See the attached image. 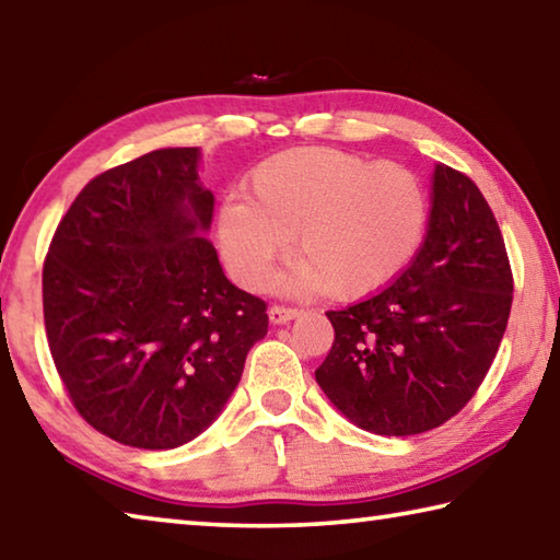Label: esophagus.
<instances>
[{
  "instance_id": "1",
  "label": "esophagus",
  "mask_w": 560,
  "mask_h": 560,
  "mask_svg": "<svg viewBox=\"0 0 560 560\" xmlns=\"http://www.w3.org/2000/svg\"><path fill=\"white\" fill-rule=\"evenodd\" d=\"M268 315H270L272 325H285V322L300 317L302 310H298V307H285V305H272Z\"/></svg>"
}]
</instances>
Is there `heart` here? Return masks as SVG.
<instances>
[{"label":"heart","mask_w":560,"mask_h":560,"mask_svg":"<svg viewBox=\"0 0 560 560\" xmlns=\"http://www.w3.org/2000/svg\"><path fill=\"white\" fill-rule=\"evenodd\" d=\"M430 201L420 176L331 147L272 154L250 172L248 199L219 211L221 250L243 285L262 288L295 233L300 288L366 298L390 285L425 238Z\"/></svg>","instance_id":"1"}]
</instances>
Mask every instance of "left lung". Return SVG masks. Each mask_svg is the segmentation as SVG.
<instances>
[{
	"label": "left lung",
	"mask_w": 560,
	"mask_h": 560,
	"mask_svg": "<svg viewBox=\"0 0 560 560\" xmlns=\"http://www.w3.org/2000/svg\"><path fill=\"white\" fill-rule=\"evenodd\" d=\"M512 292L504 235L482 191L438 164L425 243L378 295L327 312L335 341L315 371L317 384L369 433L440 428L482 386Z\"/></svg>",
	"instance_id": "1"
}]
</instances>
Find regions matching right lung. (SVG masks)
Listing matches in <instances>:
<instances>
[{
    "mask_svg": "<svg viewBox=\"0 0 560 560\" xmlns=\"http://www.w3.org/2000/svg\"><path fill=\"white\" fill-rule=\"evenodd\" d=\"M199 150L172 147L83 186L44 260V325L73 408L142 450L189 443L221 413L268 305L225 278L201 231Z\"/></svg>",
    "mask_w": 560,
    "mask_h": 560,
    "instance_id": "1",
    "label": "right lung"
}]
</instances>
